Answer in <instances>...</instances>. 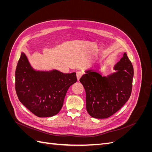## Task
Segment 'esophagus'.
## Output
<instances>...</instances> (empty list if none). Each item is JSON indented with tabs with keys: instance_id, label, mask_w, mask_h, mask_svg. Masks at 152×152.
<instances>
[{
	"instance_id": "obj_1",
	"label": "esophagus",
	"mask_w": 152,
	"mask_h": 152,
	"mask_svg": "<svg viewBox=\"0 0 152 152\" xmlns=\"http://www.w3.org/2000/svg\"><path fill=\"white\" fill-rule=\"evenodd\" d=\"M82 75H83V72H77V78L78 81L80 80V77H82Z\"/></svg>"
}]
</instances>
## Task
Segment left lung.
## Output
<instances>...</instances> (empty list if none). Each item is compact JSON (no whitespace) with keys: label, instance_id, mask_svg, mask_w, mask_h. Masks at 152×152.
<instances>
[{"label":"left lung","instance_id":"8db88e82","mask_svg":"<svg viewBox=\"0 0 152 152\" xmlns=\"http://www.w3.org/2000/svg\"><path fill=\"white\" fill-rule=\"evenodd\" d=\"M113 69L117 72L107 77L91 69L80 79L86 93L87 111L94 118L112 116L130 98L134 69L126 53Z\"/></svg>","mask_w":152,"mask_h":152}]
</instances>
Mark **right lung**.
I'll list each match as a JSON object with an SVG mask.
<instances>
[{
	"mask_svg": "<svg viewBox=\"0 0 152 152\" xmlns=\"http://www.w3.org/2000/svg\"><path fill=\"white\" fill-rule=\"evenodd\" d=\"M15 79L18 99L39 117L58 114L63 107L68 88L77 80L75 72L35 70L24 53H21L17 64Z\"/></svg>",
	"mask_w": 152,
	"mask_h": 152,
	"instance_id": "right-lung-1",
	"label": "right lung"
}]
</instances>
